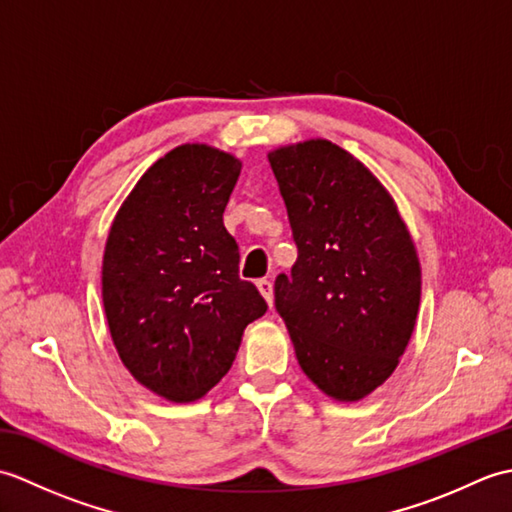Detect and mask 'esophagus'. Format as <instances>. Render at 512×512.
<instances>
[{"label": "esophagus", "mask_w": 512, "mask_h": 512, "mask_svg": "<svg viewBox=\"0 0 512 512\" xmlns=\"http://www.w3.org/2000/svg\"><path fill=\"white\" fill-rule=\"evenodd\" d=\"M257 288H259V292H262V297L268 301V306L273 308V281L270 279H259L257 281Z\"/></svg>", "instance_id": "esophagus-1"}]
</instances>
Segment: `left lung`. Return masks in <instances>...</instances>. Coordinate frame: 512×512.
Wrapping results in <instances>:
<instances>
[{
	"mask_svg": "<svg viewBox=\"0 0 512 512\" xmlns=\"http://www.w3.org/2000/svg\"><path fill=\"white\" fill-rule=\"evenodd\" d=\"M268 162L299 250L290 275L275 279V308L303 374L356 402L407 350L422 284L416 246L394 198L339 145L303 140Z\"/></svg>",
	"mask_w": 512,
	"mask_h": 512,
	"instance_id": "left-lung-1",
	"label": "left lung"
}]
</instances>
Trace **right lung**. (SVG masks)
Segmentation results:
<instances>
[{
  "instance_id": "add662e5",
  "label": "right lung",
  "mask_w": 512,
  "mask_h": 512,
  "mask_svg": "<svg viewBox=\"0 0 512 512\" xmlns=\"http://www.w3.org/2000/svg\"><path fill=\"white\" fill-rule=\"evenodd\" d=\"M242 162L209 145L156 160L118 209L103 255V306L123 365L171 402H193L231 369L268 310L239 279L224 209Z\"/></svg>"
}]
</instances>
